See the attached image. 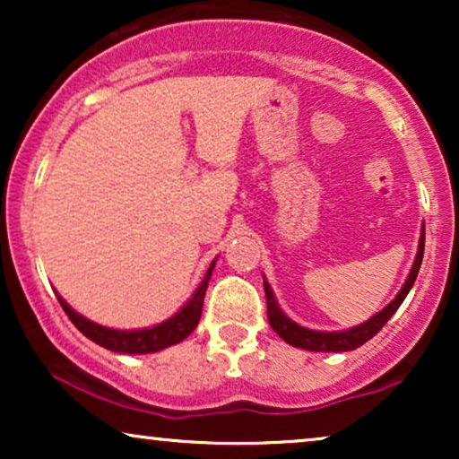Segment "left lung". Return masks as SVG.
I'll return each instance as SVG.
<instances>
[{"instance_id": "left-lung-1", "label": "left lung", "mask_w": 459, "mask_h": 459, "mask_svg": "<svg viewBox=\"0 0 459 459\" xmlns=\"http://www.w3.org/2000/svg\"><path fill=\"white\" fill-rule=\"evenodd\" d=\"M422 256H424V231L422 238H420V247H418V255L416 261H413V267L410 272V278L401 288V292L394 297L391 305H386V309H382L378 316H374L369 322L357 325V328L344 330V332H316V330H307L300 328L299 324H294L288 319L284 313L280 311L278 303H275L272 288H269L267 281H263L265 286V299H267V319L269 325H272L275 334H278L281 341H286L292 347L305 349V351H324V353H341V351H353L361 344H366L369 338L378 334L388 319L393 317V313L399 309V305L403 303V299L410 292V288L413 286V281L418 278L420 265H422Z\"/></svg>"}]
</instances>
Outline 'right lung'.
<instances>
[{
    "label": "right lung",
    "mask_w": 459,
    "mask_h": 459,
    "mask_svg": "<svg viewBox=\"0 0 459 459\" xmlns=\"http://www.w3.org/2000/svg\"><path fill=\"white\" fill-rule=\"evenodd\" d=\"M212 267H215V263H211V267L204 275L203 284L198 286V290L194 292V297L187 300V303L184 305V309H181L178 316H173L171 319H167V322L154 325V328H146V330L123 332V330L104 328V325L93 324V322H90V319H85L83 316H79V313H74L71 307H68L65 300L58 297V294H56V297H58L62 309H65L68 319L77 325V330L83 332L90 341L100 344V347L117 351V353H131V355L134 353H140V355L142 353H156V351L167 349V347H171V344L181 342L186 336H190L194 328L198 325L200 316H203L204 292H206V286H209Z\"/></svg>",
    "instance_id": "add662e5"
}]
</instances>
